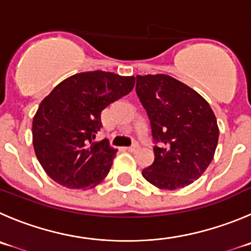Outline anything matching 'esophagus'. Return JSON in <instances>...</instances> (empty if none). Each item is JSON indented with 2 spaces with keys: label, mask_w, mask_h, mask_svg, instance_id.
Wrapping results in <instances>:
<instances>
[{
  "label": "esophagus",
  "mask_w": 251,
  "mask_h": 251,
  "mask_svg": "<svg viewBox=\"0 0 251 251\" xmlns=\"http://www.w3.org/2000/svg\"><path fill=\"white\" fill-rule=\"evenodd\" d=\"M139 149H140V146L137 144H133L132 146L126 147V150H127L128 152H137V151H139Z\"/></svg>",
  "instance_id": "esophagus-1"
}]
</instances>
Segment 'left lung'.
Instances as JSON below:
<instances>
[{
  "mask_svg": "<svg viewBox=\"0 0 251 251\" xmlns=\"http://www.w3.org/2000/svg\"><path fill=\"white\" fill-rule=\"evenodd\" d=\"M136 93L158 144L144 178L167 191L189 186L214 157L219 127L212 107L196 90L166 74L137 75Z\"/></svg>",
  "mask_w": 251,
  "mask_h": 251,
  "instance_id": "8db88e82",
  "label": "left lung"
}]
</instances>
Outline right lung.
<instances>
[{
  "label": "right lung",
  "mask_w": 251,
  "mask_h": 251,
  "mask_svg": "<svg viewBox=\"0 0 251 251\" xmlns=\"http://www.w3.org/2000/svg\"><path fill=\"white\" fill-rule=\"evenodd\" d=\"M133 86L135 76L102 70L78 73L42 100L32 124L33 147L53 181L84 191L106 177L118 150L106 140L94 141L102 126L100 115Z\"/></svg>",
  "instance_id": "add662e5"
}]
</instances>
